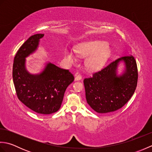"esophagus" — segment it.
Wrapping results in <instances>:
<instances>
[{
    "instance_id": "1",
    "label": "esophagus",
    "mask_w": 152,
    "mask_h": 152,
    "mask_svg": "<svg viewBox=\"0 0 152 152\" xmlns=\"http://www.w3.org/2000/svg\"><path fill=\"white\" fill-rule=\"evenodd\" d=\"M82 80V76L80 75V74H77L74 80H75V81H78V80Z\"/></svg>"
}]
</instances>
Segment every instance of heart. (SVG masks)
I'll use <instances>...</instances> for the list:
<instances>
[{"mask_svg": "<svg viewBox=\"0 0 152 152\" xmlns=\"http://www.w3.org/2000/svg\"><path fill=\"white\" fill-rule=\"evenodd\" d=\"M110 48L105 42L92 40L87 42L76 48V51L80 57L87 58L86 65L89 70H96L101 68L107 60L110 54ZM64 58L70 63L75 62L76 57L72 50L64 51Z\"/></svg>", "mask_w": 152, "mask_h": 152, "instance_id": "obj_1", "label": "heart"}]
</instances>
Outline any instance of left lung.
Masks as SVG:
<instances>
[{
  "mask_svg": "<svg viewBox=\"0 0 152 152\" xmlns=\"http://www.w3.org/2000/svg\"><path fill=\"white\" fill-rule=\"evenodd\" d=\"M124 64L120 75L118 67ZM138 80L137 63L133 56L119 58L93 77L83 80L87 102L95 112L106 114L123 107L135 91Z\"/></svg>",
  "mask_w": 152,
  "mask_h": 152,
  "instance_id": "1",
  "label": "left lung"
}]
</instances>
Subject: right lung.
I'll return each instance as SVG.
<instances>
[{"label": "right lung", "instance_id": "obj_1", "mask_svg": "<svg viewBox=\"0 0 152 152\" xmlns=\"http://www.w3.org/2000/svg\"><path fill=\"white\" fill-rule=\"evenodd\" d=\"M44 34L28 38L18 51L13 64V82L19 101L38 114L47 115L59 110L66 89L74 81L69 70L50 62L37 74L26 68V58L36 52Z\"/></svg>", "mask_w": 152, "mask_h": 152}]
</instances>
